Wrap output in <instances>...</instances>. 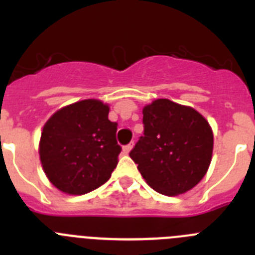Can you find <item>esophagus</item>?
<instances>
[{"instance_id":"esophagus-1","label":"esophagus","mask_w":255,"mask_h":255,"mask_svg":"<svg viewBox=\"0 0 255 255\" xmlns=\"http://www.w3.org/2000/svg\"><path fill=\"white\" fill-rule=\"evenodd\" d=\"M132 145H134V143H130V144H128V145H125V147H124V153H125V154H128V153L131 150Z\"/></svg>"}]
</instances>
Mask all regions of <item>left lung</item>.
<instances>
[{"instance_id": "left-lung-1", "label": "left lung", "mask_w": 255, "mask_h": 255, "mask_svg": "<svg viewBox=\"0 0 255 255\" xmlns=\"http://www.w3.org/2000/svg\"><path fill=\"white\" fill-rule=\"evenodd\" d=\"M144 135L129 155L148 185L179 195L203 179L213 152V132L194 108L155 100L143 108Z\"/></svg>"}]
</instances>
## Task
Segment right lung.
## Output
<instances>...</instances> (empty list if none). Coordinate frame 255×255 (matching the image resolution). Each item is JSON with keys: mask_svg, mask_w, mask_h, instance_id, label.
<instances>
[{"mask_svg": "<svg viewBox=\"0 0 255 255\" xmlns=\"http://www.w3.org/2000/svg\"><path fill=\"white\" fill-rule=\"evenodd\" d=\"M108 112L101 101L84 100L58 110L43 126L40 162L58 190L87 194L111 177L121 147Z\"/></svg>", "mask_w": 255, "mask_h": 255, "instance_id": "obj_1", "label": "right lung"}]
</instances>
